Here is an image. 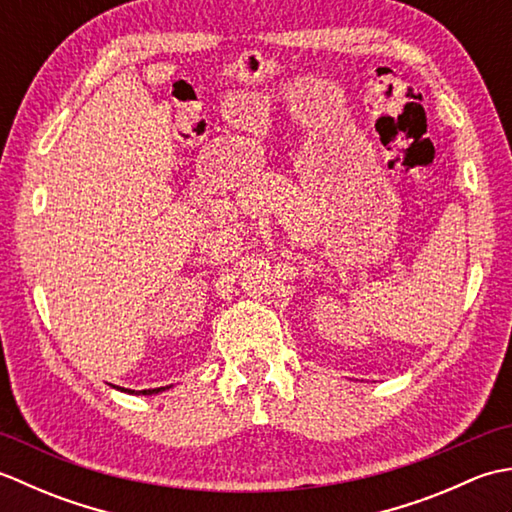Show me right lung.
I'll return each instance as SVG.
<instances>
[{"label": "right lung", "instance_id": "1", "mask_svg": "<svg viewBox=\"0 0 512 512\" xmlns=\"http://www.w3.org/2000/svg\"><path fill=\"white\" fill-rule=\"evenodd\" d=\"M171 387V385H169ZM169 387H158V389H143V391H134V389H129V394H136V396H151V394H160V391H165V389H169ZM123 391H127V389H123Z\"/></svg>", "mask_w": 512, "mask_h": 512}]
</instances>
